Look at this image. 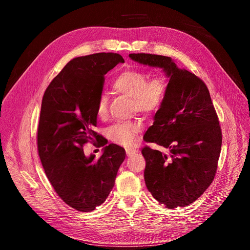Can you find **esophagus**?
<instances>
[{
    "mask_svg": "<svg viewBox=\"0 0 250 250\" xmlns=\"http://www.w3.org/2000/svg\"><path fill=\"white\" fill-rule=\"evenodd\" d=\"M125 152H126L127 156H133V155L137 154V152H138V150L135 149V148H132V147H127L125 149Z\"/></svg>",
    "mask_w": 250,
    "mask_h": 250,
    "instance_id": "esophagus-1",
    "label": "esophagus"
}]
</instances>
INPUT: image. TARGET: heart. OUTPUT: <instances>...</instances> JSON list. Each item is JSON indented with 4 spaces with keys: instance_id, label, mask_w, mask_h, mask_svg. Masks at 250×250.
<instances>
[{
    "instance_id": "heart-1",
    "label": "heart",
    "mask_w": 250,
    "mask_h": 250,
    "mask_svg": "<svg viewBox=\"0 0 250 250\" xmlns=\"http://www.w3.org/2000/svg\"><path fill=\"white\" fill-rule=\"evenodd\" d=\"M112 89L132 98L134 110L144 114L156 113L165 102L168 85L162 76H154L148 79L146 71L138 69L125 70L113 80ZM108 113V100L101 95L96 103V114L104 118ZM143 126L140 119L120 122L107 128L108 138L116 144L130 146L134 144L136 136Z\"/></svg>"
}]
</instances>
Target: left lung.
Here are the masks:
<instances>
[{
    "mask_svg": "<svg viewBox=\"0 0 250 250\" xmlns=\"http://www.w3.org/2000/svg\"><path fill=\"white\" fill-rule=\"evenodd\" d=\"M128 57L162 68L169 78L165 102L143 137L168 154L142 148L146 185L166 208L187 207L213 182L221 151V127L210 92L203 80L179 68L170 57L144 53Z\"/></svg>",
    "mask_w": 250,
    "mask_h": 250,
    "instance_id": "8db88e82",
    "label": "left lung"
}]
</instances>
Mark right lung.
I'll return each instance as SVG.
<instances>
[{
  "label": "right lung",
  "mask_w": 250,
  "mask_h": 250,
  "mask_svg": "<svg viewBox=\"0 0 250 250\" xmlns=\"http://www.w3.org/2000/svg\"><path fill=\"white\" fill-rule=\"evenodd\" d=\"M125 60L119 54L98 53L70 60L43 94L37 131L38 155L59 197L80 212H91L107 199L125 148L111 143L103 155L86 157L83 146L107 140L94 131L96 103L104 75Z\"/></svg>",
  "instance_id": "right-lung-1"
}]
</instances>
